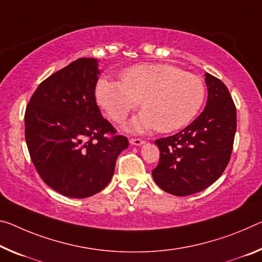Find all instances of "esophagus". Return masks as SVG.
Segmentation results:
<instances>
[{"label":"esophagus","mask_w":262,"mask_h":262,"mask_svg":"<svg viewBox=\"0 0 262 262\" xmlns=\"http://www.w3.org/2000/svg\"><path fill=\"white\" fill-rule=\"evenodd\" d=\"M129 142L132 144H134V146H141V144L144 143V141L142 139H140V138H132L129 140Z\"/></svg>","instance_id":"obj_1"}]
</instances>
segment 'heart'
Listing matches in <instances>:
<instances>
[{
    "label": "heart",
    "mask_w": 262,
    "mask_h": 262,
    "mask_svg": "<svg viewBox=\"0 0 262 262\" xmlns=\"http://www.w3.org/2000/svg\"><path fill=\"white\" fill-rule=\"evenodd\" d=\"M120 78L121 82L101 79L95 95L99 105L118 123L140 102L142 113L133 121V130L180 129L196 116L204 102L202 79L173 65H134L122 71Z\"/></svg>",
    "instance_id": "b5f03b06"
}]
</instances>
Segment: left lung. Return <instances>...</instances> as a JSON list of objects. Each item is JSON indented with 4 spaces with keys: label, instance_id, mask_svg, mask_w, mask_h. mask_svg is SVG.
<instances>
[{
    "label": "left lung",
    "instance_id": "8db88e82",
    "mask_svg": "<svg viewBox=\"0 0 262 262\" xmlns=\"http://www.w3.org/2000/svg\"><path fill=\"white\" fill-rule=\"evenodd\" d=\"M207 102L201 115L183 130L155 141L160 161L152 170L156 184L173 196L206 189L226 169L233 149L236 108L226 85L205 73Z\"/></svg>",
    "mask_w": 262,
    "mask_h": 262
}]
</instances>
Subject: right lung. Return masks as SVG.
Returning <instances> with one entry per match:
<instances>
[{
  "label": "right lung",
  "instance_id": "right-lung-1",
  "mask_svg": "<svg viewBox=\"0 0 262 262\" xmlns=\"http://www.w3.org/2000/svg\"><path fill=\"white\" fill-rule=\"evenodd\" d=\"M97 59L79 58L37 87L24 121L26 141L44 183L64 196L86 198L113 177L128 139L101 115L95 86Z\"/></svg>",
  "mask_w": 262,
  "mask_h": 262
}]
</instances>
